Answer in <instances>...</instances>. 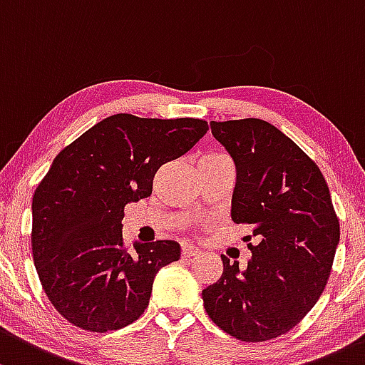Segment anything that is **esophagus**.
I'll list each match as a JSON object with an SVG mask.
<instances>
[{"mask_svg": "<svg viewBox=\"0 0 365 365\" xmlns=\"http://www.w3.org/2000/svg\"><path fill=\"white\" fill-rule=\"evenodd\" d=\"M195 255H199L197 248L192 247V245H189V243L182 245V257H183V259H190V257H195Z\"/></svg>", "mask_w": 365, "mask_h": 365, "instance_id": "34e87169", "label": "esophagus"}]
</instances>
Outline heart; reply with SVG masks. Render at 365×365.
Wrapping results in <instances>:
<instances>
[{
	"mask_svg": "<svg viewBox=\"0 0 365 365\" xmlns=\"http://www.w3.org/2000/svg\"><path fill=\"white\" fill-rule=\"evenodd\" d=\"M212 157H220V155H217V153H212V155H206V157H202V159H212Z\"/></svg>",
	"mask_w": 365,
	"mask_h": 365,
	"instance_id": "b5f03b06",
	"label": "heart"
}]
</instances>
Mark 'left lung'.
Masks as SVG:
<instances>
[{"label":"left lung","mask_w":365,"mask_h":365,"mask_svg":"<svg viewBox=\"0 0 365 365\" xmlns=\"http://www.w3.org/2000/svg\"><path fill=\"white\" fill-rule=\"evenodd\" d=\"M236 164L232 220L250 224L247 269L222 255L224 273L202 290L210 318L247 343L294 329L327 285L339 243V218L312 157L260 118L212 122ZM252 240V236H250Z\"/></svg>","instance_id":"1"}]
</instances>
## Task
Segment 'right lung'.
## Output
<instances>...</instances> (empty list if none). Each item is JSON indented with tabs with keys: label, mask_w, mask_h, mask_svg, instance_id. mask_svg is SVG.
<instances>
[{
	"label": "right lung",
	"mask_w": 365,
	"mask_h": 365,
	"mask_svg": "<svg viewBox=\"0 0 365 365\" xmlns=\"http://www.w3.org/2000/svg\"><path fill=\"white\" fill-rule=\"evenodd\" d=\"M201 118H103L64 147L33 195L31 247L48 301L83 331L108 332L141 317L175 241L122 237L128 202L152 194L153 176L205 136Z\"/></svg>",
	"instance_id": "right-lung-1"
}]
</instances>
